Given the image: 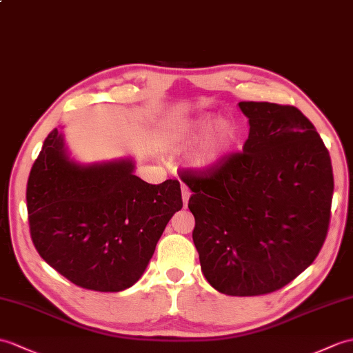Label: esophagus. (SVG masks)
<instances>
[{"label": "esophagus", "mask_w": 353, "mask_h": 353, "mask_svg": "<svg viewBox=\"0 0 353 353\" xmlns=\"http://www.w3.org/2000/svg\"><path fill=\"white\" fill-rule=\"evenodd\" d=\"M190 195H191L190 190H188L185 185H182V199H183V206L185 208L188 206V200H190Z\"/></svg>", "instance_id": "1"}]
</instances>
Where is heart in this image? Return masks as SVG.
Wrapping results in <instances>:
<instances>
[{
	"label": "heart",
	"instance_id": "1",
	"mask_svg": "<svg viewBox=\"0 0 353 353\" xmlns=\"http://www.w3.org/2000/svg\"><path fill=\"white\" fill-rule=\"evenodd\" d=\"M204 134L206 137L191 158L194 168L203 171L218 167L230 153L234 143V130L230 123L219 120L214 114H203L185 121L173 135V141L177 145H186Z\"/></svg>",
	"mask_w": 353,
	"mask_h": 353
}]
</instances>
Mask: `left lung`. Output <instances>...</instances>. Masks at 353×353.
Wrapping results in <instances>:
<instances>
[{
	"mask_svg": "<svg viewBox=\"0 0 353 353\" xmlns=\"http://www.w3.org/2000/svg\"><path fill=\"white\" fill-rule=\"evenodd\" d=\"M239 108L250 123L242 153L182 180L194 192L188 208L203 275L224 294L257 296L284 288L317 257L334 176L321 135L298 108Z\"/></svg>",
	"mask_w": 353,
	"mask_h": 353,
	"instance_id": "obj_1",
	"label": "left lung"
}]
</instances>
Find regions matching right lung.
Listing matches in <instances>:
<instances>
[{
  "instance_id": "add662e5",
  "label": "right lung",
  "mask_w": 353,
  "mask_h": 353,
  "mask_svg": "<svg viewBox=\"0 0 353 353\" xmlns=\"http://www.w3.org/2000/svg\"><path fill=\"white\" fill-rule=\"evenodd\" d=\"M134 171L132 158L75 161L57 128L31 168L32 243L49 266L79 288L120 292L134 285L168 221L183 206L177 180L150 185Z\"/></svg>"
}]
</instances>
